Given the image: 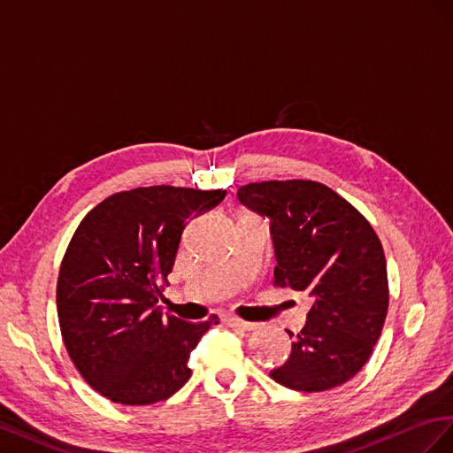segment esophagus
<instances>
[{
  "label": "esophagus",
  "instance_id": "esophagus-1",
  "mask_svg": "<svg viewBox=\"0 0 453 453\" xmlns=\"http://www.w3.org/2000/svg\"><path fill=\"white\" fill-rule=\"evenodd\" d=\"M226 322H227V325H229L231 328L244 330V332L254 330V328L257 326L256 322H247V320H242V319H239V317H227V319H226Z\"/></svg>",
  "mask_w": 453,
  "mask_h": 453
}]
</instances>
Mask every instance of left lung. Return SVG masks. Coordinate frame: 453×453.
<instances>
[{"mask_svg": "<svg viewBox=\"0 0 453 453\" xmlns=\"http://www.w3.org/2000/svg\"><path fill=\"white\" fill-rule=\"evenodd\" d=\"M239 201L271 219L275 287L313 298L292 353L269 376L303 393L328 391L366 365L389 307L383 247L351 203L313 180L241 186Z\"/></svg>", "mask_w": 453, "mask_h": 453, "instance_id": "8db88e82", "label": "left lung"}]
</instances>
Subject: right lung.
<instances>
[{
  "label": "right lung",
  "mask_w": 453,
  "mask_h": 453,
  "mask_svg": "<svg viewBox=\"0 0 453 453\" xmlns=\"http://www.w3.org/2000/svg\"><path fill=\"white\" fill-rule=\"evenodd\" d=\"M224 197L226 189L136 188L77 226L58 271V325L77 372L111 403H159L189 380V353L212 320L163 315L157 300L186 222Z\"/></svg>",
  "instance_id": "1"
}]
</instances>
